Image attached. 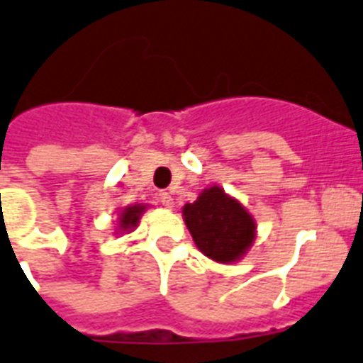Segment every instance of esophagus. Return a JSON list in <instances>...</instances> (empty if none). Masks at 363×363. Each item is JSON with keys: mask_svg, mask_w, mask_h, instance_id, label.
Segmentation results:
<instances>
[{"mask_svg": "<svg viewBox=\"0 0 363 363\" xmlns=\"http://www.w3.org/2000/svg\"><path fill=\"white\" fill-rule=\"evenodd\" d=\"M158 199H160V203H162L166 208H172V206H173V197H172V194H169V191H162V194L158 196Z\"/></svg>", "mask_w": 363, "mask_h": 363, "instance_id": "esophagus-1", "label": "esophagus"}]
</instances>
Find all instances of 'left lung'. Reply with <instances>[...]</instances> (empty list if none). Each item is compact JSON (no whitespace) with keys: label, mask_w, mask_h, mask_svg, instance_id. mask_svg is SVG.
<instances>
[{"label":"left lung","mask_w":363,"mask_h":363,"mask_svg":"<svg viewBox=\"0 0 363 363\" xmlns=\"http://www.w3.org/2000/svg\"><path fill=\"white\" fill-rule=\"evenodd\" d=\"M182 218L197 249L218 264L240 262L257 240V219L218 184L182 206Z\"/></svg>","instance_id":"8db88e82"}]
</instances>
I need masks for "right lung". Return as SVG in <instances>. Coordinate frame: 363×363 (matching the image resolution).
Returning a JSON list of instances; mask_svg holds the SVG:
<instances>
[{
  "label": "right lung",
  "mask_w": 363,
  "mask_h": 363,
  "mask_svg": "<svg viewBox=\"0 0 363 363\" xmlns=\"http://www.w3.org/2000/svg\"><path fill=\"white\" fill-rule=\"evenodd\" d=\"M149 208V205L145 203H135V205H129V206H123L120 210V214H118V219H116V227L114 234L116 236H123V234H129L133 233L140 223V218L144 216L145 210Z\"/></svg>",
  "instance_id": "obj_1"
}]
</instances>
